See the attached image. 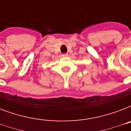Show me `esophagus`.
<instances>
[{
	"mask_svg": "<svg viewBox=\"0 0 131 131\" xmlns=\"http://www.w3.org/2000/svg\"><path fill=\"white\" fill-rule=\"evenodd\" d=\"M67 53H62V57H67Z\"/></svg>",
	"mask_w": 131,
	"mask_h": 131,
	"instance_id": "1",
	"label": "esophagus"
}]
</instances>
